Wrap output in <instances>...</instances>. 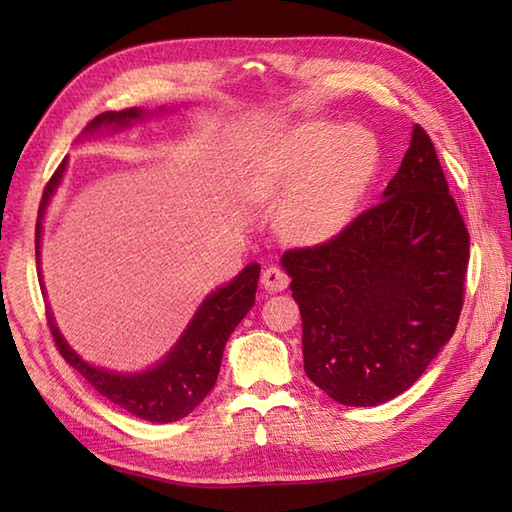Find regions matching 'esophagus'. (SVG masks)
Listing matches in <instances>:
<instances>
[{
    "instance_id": "esophagus-1",
    "label": "esophagus",
    "mask_w": 512,
    "mask_h": 512,
    "mask_svg": "<svg viewBox=\"0 0 512 512\" xmlns=\"http://www.w3.org/2000/svg\"><path fill=\"white\" fill-rule=\"evenodd\" d=\"M262 284H264L266 290H270V292H281V290L288 288L290 277L286 275L284 268L268 266V268L264 270V275H262Z\"/></svg>"
}]
</instances>
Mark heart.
<instances>
[{
    "instance_id": "1",
    "label": "heart",
    "mask_w": 512,
    "mask_h": 512,
    "mask_svg": "<svg viewBox=\"0 0 512 512\" xmlns=\"http://www.w3.org/2000/svg\"><path fill=\"white\" fill-rule=\"evenodd\" d=\"M378 147L363 127L317 121L266 145L248 171L259 198L290 193L281 231L297 242H323L343 231L374 176Z\"/></svg>"
}]
</instances>
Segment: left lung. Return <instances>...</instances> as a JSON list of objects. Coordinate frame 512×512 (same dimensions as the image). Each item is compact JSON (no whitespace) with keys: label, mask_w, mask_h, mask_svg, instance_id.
Listing matches in <instances>:
<instances>
[{"label":"left lung","mask_w":512,"mask_h":512,"mask_svg":"<svg viewBox=\"0 0 512 512\" xmlns=\"http://www.w3.org/2000/svg\"><path fill=\"white\" fill-rule=\"evenodd\" d=\"M469 242L436 147L416 125L383 200L328 242L281 257L312 383L347 407L416 383L458 325Z\"/></svg>","instance_id":"8db88e82"}]
</instances>
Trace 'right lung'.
Returning a JSON list of instances; mask_svg holds the SVG:
<instances>
[{"instance_id": "1", "label": "right lung", "mask_w": 512, "mask_h": 512, "mask_svg": "<svg viewBox=\"0 0 512 512\" xmlns=\"http://www.w3.org/2000/svg\"><path fill=\"white\" fill-rule=\"evenodd\" d=\"M147 116L140 107H129L121 112H103L88 123L85 132H99V129H118L132 121ZM65 160L52 173L39 206L35 250L39 264L41 244V220L54 189L59 187L65 171ZM259 279V264H248L231 284L217 288L202 301L200 310L195 312L189 328L184 330L176 347L156 367L140 374H116L107 369L88 365L65 343L61 332L54 325L50 310L46 312L54 345L59 354L79 372L101 396L112 400L114 405L129 411L136 418L149 422H176L200 405L206 394L215 387L220 374L222 354L228 336L237 328V323L253 308L255 290Z\"/></svg>"}]
</instances>
